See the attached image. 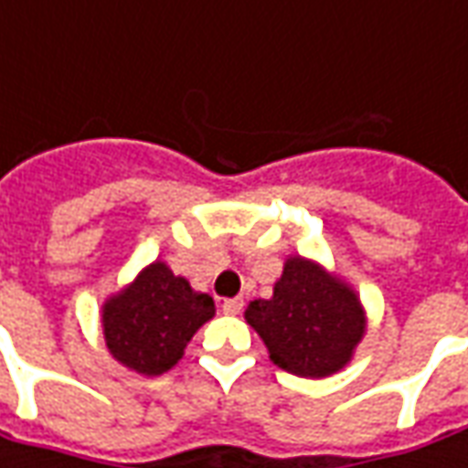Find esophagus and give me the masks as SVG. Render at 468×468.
<instances>
[{
	"label": "esophagus",
	"mask_w": 468,
	"mask_h": 468,
	"mask_svg": "<svg viewBox=\"0 0 468 468\" xmlns=\"http://www.w3.org/2000/svg\"><path fill=\"white\" fill-rule=\"evenodd\" d=\"M240 310H243V300H240V297L222 302V313L225 314H240Z\"/></svg>",
	"instance_id": "esophagus-1"
}]
</instances>
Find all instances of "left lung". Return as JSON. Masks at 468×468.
<instances>
[{"mask_svg": "<svg viewBox=\"0 0 468 468\" xmlns=\"http://www.w3.org/2000/svg\"><path fill=\"white\" fill-rule=\"evenodd\" d=\"M246 320L276 367L314 379L351 361L367 325L354 292L300 256L287 261L271 300L248 304Z\"/></svg>", "mask_w": 468, "mask_h": 468, "instance_id": "left-lung-1", "label": "left lung"}]
</instances>
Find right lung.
I'll return each mask as SVG.
<instances>
[{"mask_svg": "<svg viewBox=\"0 0 468 468\" xmlns=\"http://www.w3.org/2000/svg\"><path fill=\"white\" fill-rule=\"evenodd\" d=\"M215 314L209 294L194 292L155 261L117 297L104 304L101 327L110 354L127 368L158 377L174 367L186 343Z\"/></svg>", "mask_w": 468, "mask_h": 468, "instance_id": "right-lung-1", "label": "right lung"}]
</instances>
